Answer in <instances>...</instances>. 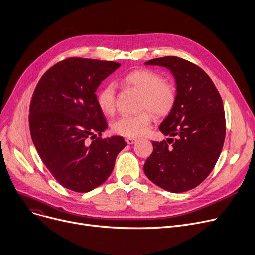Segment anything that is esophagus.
<instances>
[{
    "mask_svg": "<svg viewBox=\"0 0 255 255\" xmlns=\"http://www.w3.org/2000/svg\"><path fill=\"white\" fill-rule=\"evenodd\" d=\"M125 141L127 142V144H134V143H136V141H137V139H135V138H126L125 139Z\"/></svg>",
    "mask_w": 255,
    "mask_h": 255,
    "instance_id": "esophagus-1",
    "label": "esophagus"
}]
</instances>
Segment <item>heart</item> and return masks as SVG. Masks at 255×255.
I'll return each mask as SVG.
<instances>
[{
  "instance_id": "heart-1",
  "label": "heart",
  "mask_w": 255,
  "mask_h": 255,
  "mask_svg": "<svg viewBox=\"0 0 255 255\" xmlns=\"http://www.w3.org/2000/svg\"><path fill=\"white\" fill-rule=\"evenodd\" d=\"M120 82L140 92L139 109L146 108L157 117L168 115L176 103L177 91L174 84L164 80V77L155 71L134 70L124 75ZM116 97L115 85L111 83L105 85L96 96L100 111L106 115H113L116 110ZM147 110L119 117L112 124L113 131L129 138L142 136L151 124V114Z\"/></svg>"
}]
</instances>
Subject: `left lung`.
<instances>
[{"label": "left lung", "instance_id": "left-lung-1", "mask_svg": "<svg viewBox=\"0 0 255 255\" xmlns=\"http://www.w3.org/2000/svg\"><path fill=\"white\" fill-rule=\"evenodd\" d=\"M145 64L170 70L177 97L159 127L169 138L152 141L144 173L168 192L190 191L206 179L222 152L226 137L223 99L210 77L193 62L165 56Z\"/></svg>", "mask_w": 255, "mask_h": 255}]
</instances>
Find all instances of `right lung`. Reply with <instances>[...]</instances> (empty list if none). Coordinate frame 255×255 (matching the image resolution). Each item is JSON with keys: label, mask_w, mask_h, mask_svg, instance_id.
I'll use <instances>...</instances> for the list:
<instances>
[{"label": "right lung", "mask_w": 255, "mask_h": 255, "mask_svg": "<svg viewBox=\"0 0 255 255\" xmlns=\"http://www.w3.org/2000/svg\"><path fill=\"white\" fill-rule=\"evenodd\" d=\"M120 65L67 58L50 67L32 94L28 119L31 139L63 188L78 193L97 188L109 178L118 154L127 145L121 136L101 138L108 124L95 94L100 83Z\"/></svg>", "instance_id": "right-lung-1"}]
</instances>
